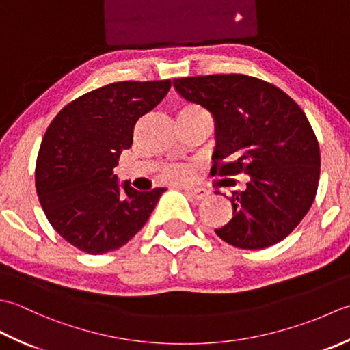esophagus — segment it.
I'll use <instances>...</instances> for the list:
<instances>
[{"label":"esophagus","instance_id":"obj_1","mask_svg":"<svg viewBox=\"0 0 350 350\" xmlns=\"http://www.w3.org/2000/svg\"><path fill=\"white\" fill-rule=\"evenodd\" d=\"M187 190V193L191 196L198 199V201H201V199H205L206 196L210 195V191L206 190L205 187H195V189H185Z\"/></svg>","mask_w":350,"mask_h":350}]
</instances>
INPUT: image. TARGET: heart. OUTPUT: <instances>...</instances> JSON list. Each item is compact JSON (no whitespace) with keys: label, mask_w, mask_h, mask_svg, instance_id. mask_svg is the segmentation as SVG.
Instances as JSON below:
<instances>
[{"label":"heart","mask_w":350,"mask_h":350,"mask_svg":"<svg viewBox=\"0 0 350 350\" xmlns=\"http://www.w3.org/2000/svg\"><path fill=\"white\" fill-rule=\"evenodd\" d=\"M176 116H208L210 118L208 113H206L202 107H199L198 104L181 105L176 111ZM161 176L169 181L183 183L185 180H189L190 170H189V167L181 166V165H172V166H166L165 169H163Z\"/></svg>","instance_id":"obj_1"}]
</instances>
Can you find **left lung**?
I'll list each match as a JSON object with an SVG mask.
<instances>
[{"label":"left lung","mask_w":350,"mask_h":350,"mask_svg":"<svg viewBox=\"0 0 350 350\" xmlns=\"http://www.w3.org/2000/svg\"><path fill=\"white\" fill-rule=\"evenodd\" d=\"M184 99L216 122L215 175L246 174L232 190V219L216 234L240 249H265L287 237L311 208L320 178L314 131L280 88L243 74L175 78Z\"/></svg>","instance_id":"8db88e82"}]
</instances>
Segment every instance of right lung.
<instances>
[{"label":"right lung","instance_id":"add662e5","mask_svg":"<svg viewBox=\"0 0 350 350\" xmlns=\"http://www.w3.org/2000/svg\"><path fill=\"white\" fill-rule=\"evenodd\" d=\"M170 80L119 81L63 107L42 140L36 191L68 243L90 255L115 251L137 234L166 189L122 187L113 167L133 145L134 125L170 89Z\"/></svg>","mask_w":350,"mask_h":350}]
</instances>
